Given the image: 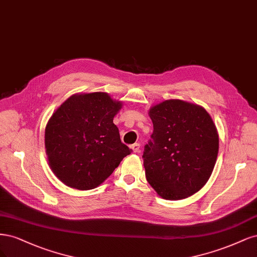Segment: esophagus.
<instances>
[{
  "mask_svg": "<svg viewBox=\"0 0 257 257\" xmlns=\"http://www.w3.org/2000/svg\"><path fill=\"white\" fill-rule=\"evenodd\" d=\"M140 144L139 143H135V144H132L131 146H130V148L132 150V152L134 153H139L140 152Z\"/></svg>",
  "mask_w": 257,
  "mask_h": 257,
  "instance_id": "1",
  "label": "esophagus"
}]
</instances>
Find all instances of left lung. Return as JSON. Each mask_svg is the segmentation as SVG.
Returning <instances> with one entry per match:
<instances>
[{"mask_svg":"<svg viewBox=\"0 0 257 257\" xmlns=\"http://www.w3.org/2000/svg\"><path fill=\"white\" fill-rule=\"evenodd\" d=\"M154 132L144 147L146 179L162 198L183 200L209 179L217 161L219 136L204 107L165 100L150 110Z\"/></svg>","mask_w":257,"mask_h":257,"instance_id":"obj_1","label":"left lung"}]
</instances>
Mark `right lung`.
Wrapping results in <instances>:
<instances>
[{
    "label": "right lung",
    "mask_w": 257,
    "mask_h": 257,
    "mask_svg": "<svg viewBox=\"0 0 257 257\" xmlns=\"http://www.w3.org/2000/svg\"><path fill=\"white\" fill-rule=\"evenodd\" d=\"M120 107L106 93L77 94L53 113L45 131L46 154L66 186L94 189L131 154L113 123Z\"/></svg>",
    "instance_id": "right-lung-1"
}]
</instances>
